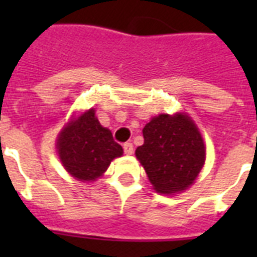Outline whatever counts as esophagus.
Wrapping results in <instances>:
<instances>
[{
  "instance_id": "obj_1",
  "label": "esophagus",
  "mask_w": 257,
  "mask_h": 257,
  "mask_svg": "<svg viewBox=\"0 0 257 257\" xmlns=\"http://www.w3.org/2000/svg\"><path fill=\"white\" fill-rule=\"evenodd\" d=\"M122 148H124V152L126 153V155H132L133 153V145L131 144V143H125V144L122 145Z\"/></svg>"
}]
</instances>
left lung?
I'll return each mask as SVG.
<instances>
[{"label":"left lung","instance_id":"obj_1","mask_svg":"<svg viewBox=\"0 0 257 257\" xmlns=\"http://www.w3.org/2000/svg\"><path fill=\"white\" fill-rule=\"evenodd\" d=\"M143 136L136 157L153 189L172 195L191 187L205 163L204 140L191 117L161 113L145 125Z\"/></svg>","mask_w":257,"mask_h":257}]
</instances>
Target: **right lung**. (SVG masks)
I'll use <instances>...</instances> for the list:
<instances>
[{
    "instance_id": "add662e5",
    "label": "right lung",
    "mask_w": 257,
    "mask_h": 257,
    "mask_svg": "<svg viewBox=\"0 0 257 257\" xmlns=\"http://www.w3.org/2000/svg\"><path fill=\"white\" fill-rule=\"evenodd\" d=\"M56 147L64 168L80 181H94L113 159L122 156V147L113 140L112 132L100 124L93 108L62 128Z\"/></svg>"
}]
</instances>
